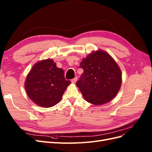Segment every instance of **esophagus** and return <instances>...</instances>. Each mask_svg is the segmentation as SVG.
Segmentation results:
<instances>
[{
	"label": "esophagus",
	"instance_id": "1",
	"mask_svg": "<svg viewBox=\"0 0 152 152\" xmlns=\"http://www.w3.org/2000/svg\"><path fill=\"white\" fill-rule=\"evenodd\" d=\"M77 79H78V78H77V77H75L74 79H72V80H71V82H72V83H75V82H77Z\"/></svg>",
	"mask_w": 152,
	"mask_h": 152
}]
</instances>
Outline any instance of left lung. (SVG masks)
Instances as JSON below:
<instances>
[{"mask_svg":"<svg viewBox=\"0 0 152 152\" xmlns=\"http://www.w3.org/2000/svg\"><path fill=\"white\" fill-rule=\"evenodd\" d=\"M79 67L83 69L76 85L85 99L101 105L116 96L122 83V73L117 63L103 50L89 54L82 59Z\"/></svg>","mask_w":152,"mask_h":152,"instance_id":"1","label":"left lung"}]
</instances>
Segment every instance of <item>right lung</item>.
Returning a JSON list of instances; mask_svg holds the SVG:
<instances>
[{
    "mask_svg": "<svg viewBox=\"0 0 152 152\" xmlns=\"http://www.w3.org/2000/svg\"><path fill=\"white\" fill-rule=\"evenodd\" d=\"M71 83L65 79L62 68L56 66L52 59L37 63L25 81L26 94L42 107H51L61 100L66 87Z\"/></svg>",
    "mask_w": 152,
    "mask_h": 152,
    "instance_id": "obj_1",
    "label": "right lung"
}]
</instances>
